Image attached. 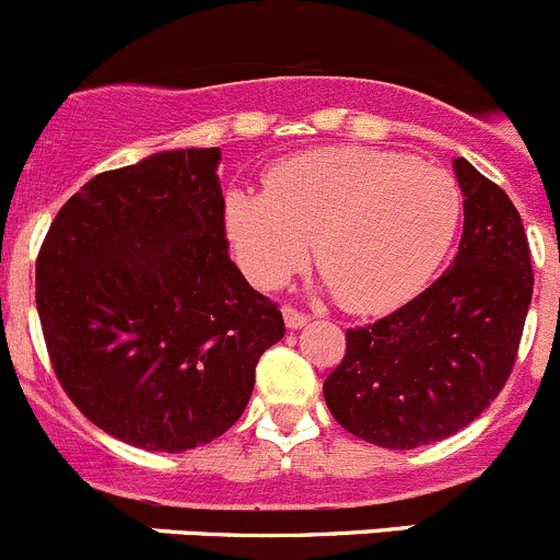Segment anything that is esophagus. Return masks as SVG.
Listing matches in <instances>:
<instances>
[{
    "label": "esophagus",
    "mask_w": 560,
    "mask_h": 560,
    "mask_svg": "<svg viewBox=\"0 0 560 560\" xmlns=\"http://www.w3.org/2000/svg\"><path fill=\"white\" fill-rule=\"evenodd\" d=\"M283 318H285V327H289V329H300V327H305L307 322H311V318H307V313L296 311L294 305L283 307Z\"/></svg>",
    "instance_id": "obj_1"
}]
</instances>
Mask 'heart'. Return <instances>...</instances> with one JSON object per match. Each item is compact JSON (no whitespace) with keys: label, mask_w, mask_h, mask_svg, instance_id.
Here are the masks:
<instances>
[{"label":"heart","mask_w":560,"mask_h":560,"mask_svg":"<svg viewBox=\"0 0 560 560\" xmlns=\"http://www.w3.org/2000/svg\"><path fill=\"white\" fill-rule=\"evenodd\" d=\"M462 220L454 175L380 148H316L277 164L266 191H231L228 238L260 289L311 258L351 313L412 300L448 253Z\"/></svg>","instance_id":"1"}]
</instances>
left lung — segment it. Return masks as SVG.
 I'll return each instance as SVG.
<instances>
[{"mask_svg": "<svg viewBox=\"0 0 560 560\" xmlns=\"http://www.w3.org/2000/svg\"><path fill=\"white\" fill-rule=\"evenodd\" d=\"M454 170L465 231L451 269L390 316L346 329L343 360L324 382L332 418L382 448H418L472 423L509 382L534 296L520 211L467 159Z\"/></svg>", "mask_w": 560, "mask_h": 560, "instance_id": "left-lung-1", "label": "left lung"}]
</instances>
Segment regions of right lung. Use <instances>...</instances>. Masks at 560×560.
I'll use <instances>...</instances> for the list:
<instances>
[{"label":"right lung","instance_id":"right-lung-1","mask_svg":"<svg viewBox=\"0 0 560 560\" xmlns=\"http://www.w3.org/2000/svg\"><path fill=\"white\" fill-rule=\"evenodd\" d=\"M217 164L220 148H186L106 170L37 253L51 369L84 418L135 448L180 454L225 434L285 335L228 255Z\"/></svg>","mask_w":560,"mask_h":560}]
</instances>
